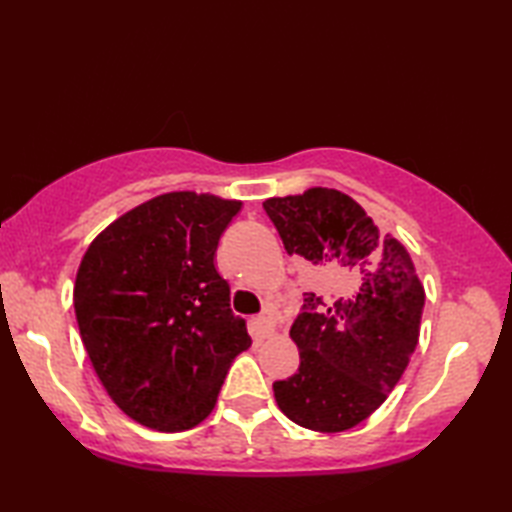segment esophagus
<instances>
[{"label": "esophagus", "instance_id": "34e87169", "mask_svg": "<svg viewBox=\"0 0 512 512\" xmlns=\"http://www.w3.org/2000/svg\"><path fill=\"white\" fill-rule=\"evenodd\" d=\"M257 323H259V328H262L264 336H273L275 334V321H273V314H270V312L259 314Z\"/></svg>", "mask_w": 512, "mask_h": 512}]
</instances>
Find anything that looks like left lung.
<instances>
[{
  "label": "left lung",
  "instance_id": "obj_1",
  "mask_svg": "<svg viewBox=\"0 0 512 512\" xmlns=\"http://www.w3.org/2000/svg\"><path fill=\"white\" fill-rule=\"evenodd\" d=\"M264 211L286 253L339 270L345 295L306 292L290 328L297 374L275 380L286 416L321 433L356 427L396 387L420 336L424 288L407 248L380 235L361 204L336 189L270 198Z\"/></svg>",
  "mask_w": 512,
  "mask_h": 512
}]
</instances>
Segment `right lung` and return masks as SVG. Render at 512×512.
<instances>
[{
	"label": "right lung",
	"instance_id": "1",
	"mask_svg": "<svg viewBox=\"0 0 512 512\" xmlns=\"http://www.w3.org/2000/svg\"><path fill=\"white\" fill-rule=\"evenodd\" d=\"M242 202L165 193L94 239L74 284V312L96 376L129 418L176 433L215 407L246 321L215 250Z\"/></svg>",
	"mask_w": 512,
	"mask_h": 512
}]
</instances>
